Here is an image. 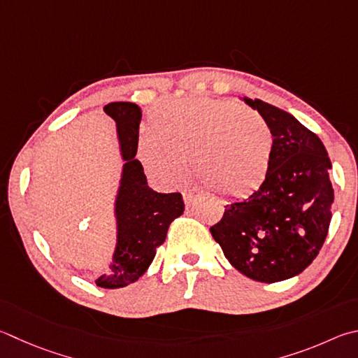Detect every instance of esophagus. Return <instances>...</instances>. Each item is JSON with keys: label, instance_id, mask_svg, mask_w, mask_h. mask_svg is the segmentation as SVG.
<instances>
[{"label": "esophagus", "instance_id": "34e87169", "mask_svg": "<svg viewBox=\"0 0 358 358\" xmlns=\"http://www.w3.org/2000/svg\"><path fill=\"white\" fill-rule=\"evenodd\" d=\"M200 196V194L197 192V191H194V189H189V191H185L183 192V199H185V203L186 205H191V203H194V201H196V199Z\"/></svg>", "mask_w": 358, "mask_h": 358}]
</instances>
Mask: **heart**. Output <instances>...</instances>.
Segmentation results:
<instances>
[{
	"label": "heart",
	"mask_w": 358,
	"mask_h": 358,
	"mask_svg": "<svg viewBox=\"0 0 358 358\" xmlns=\"http://www.w3.org/2000/svg\"><path fill=\"white\" fill-rule=\"evenodd\" d=\"M152 133L139 141V157L166 185L186 177L191 159L197 178L227 197H244L268 178L274 131L263 115L235 101L186 96L161 105Z\"/></svg>",
	"instance_id": "1"
}]
</instances>
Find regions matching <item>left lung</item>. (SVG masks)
Instances as JSON below:
<instances>
[{
  "label": "left lung",
  "instance_id": "obj_1",
  "mask_svg": "<svg viewBox=\"0 0 358 358\" xmlns=\"http://www.w3.org/2000/svg\"><path fill=\"white\" fill-rule=\"evenodd\" d=\"M275 138L271 171L259 189L225 206L210 231L233 268L252 280L282 282L313 262L332 219V162L321 139L294 115L244 96Z\"/></svg>",
  "mask_w": 358,
  "mask_h": 358
}]
</instances>
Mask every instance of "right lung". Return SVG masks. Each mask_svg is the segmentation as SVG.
<instances>
[{"mask_svg":"<svg viewBox=\"0 0 358 358\" xmlns=\"http://www.w3.org/2000/svg\"><path fill=\"white\" fill-rule=\"evenodd\" d=\"M115 122L117 141L123 159L120 185L114 201L117 241L113 259L96 287L115 289L133 283L152 264L157 249L166 241L169 225L185 211L180 192L159 194L147 183L138 159L142 111L136 103L114 101L103 108Z\"/></svg>","mask_w":358,"mask_h":358,"instance_id":"1","label":"right lung"}]
</instances>
